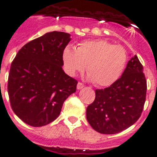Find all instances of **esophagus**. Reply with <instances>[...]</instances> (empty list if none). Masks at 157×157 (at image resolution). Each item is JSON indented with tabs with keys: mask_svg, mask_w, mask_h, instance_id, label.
<instances>
[{
	"mask_svg": "<svg viewBox=\"0 0 157 157\" xmlns=\"http://www.w3.org/2000/svg\"><path fill=\"white\" fill-rule=\"evenodd\" d=\"M84 87V85L82 84V82H78V84H77V89L80 90V89H82Z\"/></svg>",
	"mask_w": 157,
	"mask_h": 157,
	"instance_id": "34e87169",
	"label": "esophagus"
}]
</instances>
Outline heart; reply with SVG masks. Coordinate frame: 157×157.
<instances>
[{
    "mask_svg": "<svg viewBox=\"0 0 157 157\" xmlns=\"http://www.w3.org/2000/svg\"><path fill=\"white\" fill-rule=\"evenodd\" d=\"M65 71L71 76L83 72L86 66L88 77L98 86H109L124 70L127 54L120 45L95 39L82 42L76 49L66 47L62 53Z\"/></svg>",
    "mask_w": 157,
    "mask_h": 157,
    "instance_id": "heart-1",
    "label": "heart"
}]
</instances>
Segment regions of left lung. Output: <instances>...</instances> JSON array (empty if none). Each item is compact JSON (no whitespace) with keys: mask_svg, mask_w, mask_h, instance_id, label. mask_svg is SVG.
<instances>
[{"mask_svg":"<svg viewBox=\"0 0 157 157\" xmlns=\"http://www.w3.org/2000/svg\"><path fill=\"white\" fill-rule=\"evenodd\" d=\"M147 84L143 65L135 55L119 79L104 89L95 91V100L86 109V119L93 129L113 135L138 120L144 109Z\"/></svg>","mask_w":157,"mask_h":157,"instance_id":"obj_1","label":"left lung"}]
</instances>
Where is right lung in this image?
<instances>
[{"label":"right lung","mask_w":157,"mask_h":157,"mask_svg":"<svg viewBox=\"0 0 157 157\" xmlns=\"http://www.w3.org/2000/svg\"><path fill=\"white\" fill-rule=\"evenodd\" d=\"M71 41L64 32L47 33L29 42L13 59L8 76L10 103L27 124L41 127L58 118L77 81L66 75L62 53Z\"/></svg>","instance_id":"add662e5"}]
</instances>
